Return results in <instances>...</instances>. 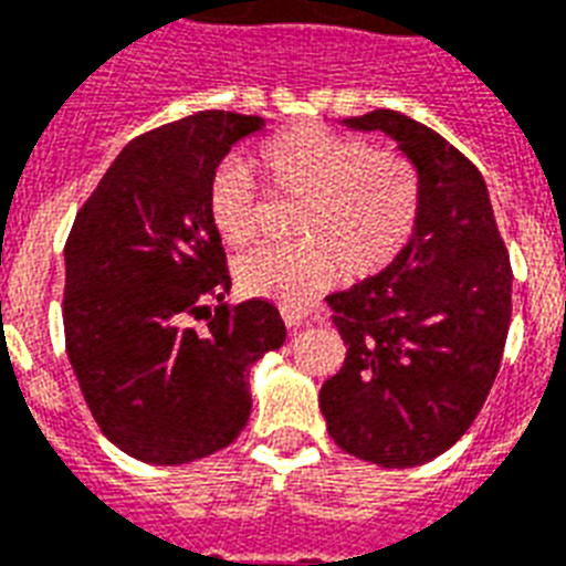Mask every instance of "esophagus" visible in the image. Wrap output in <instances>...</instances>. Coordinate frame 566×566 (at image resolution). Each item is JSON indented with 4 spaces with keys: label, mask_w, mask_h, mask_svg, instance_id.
I'll use <instances>...</instances> for the list:
<instances>
[{
    "label": "esophagus",
    "mask_w": 566,
    "mask_h": 566,
    "mask_svg": "<svg viewBox=\"0 0 566 566\" xmlns=\"http://www.w3.org/2000/svg\"><path fill=\"white\" fill-rule=\"evenodd\" d=\"M305 308H300V305H282V319H284V326L291 328V332H296V328L305 323Z\"/></svg>",
    "instance_id": "obj_1"
}]
</instances>
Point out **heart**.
Returning a JSON list of instances; mask_svg holds the SVG:
<instances>
[{
	"mask_svg": "<svg viewBox=\"0 0 566 566\" xmlns=\"http://www.w3.org/2000/svg\"><path fill=\"white\" fill-rule=\"evenodd\" d=\"M275 199H300L291 231L300 240L258 247L234 275L249 296L296 305L335 282L381 273L402 255L420 217V176L396 149L367 146L323 126H296L258 149ZM205 213L226 247H247L261 229V193L240 161L213 170Z\"/></svg>",
	"mask_w": 566,
	"mask_h": 566,
	"instance_id": "obj_1",
	"label": "heart"
}]
</instances>
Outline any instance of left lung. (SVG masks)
<instances>
[{"instance_id": "8db88e82", "label": "left lung", "mask_w": 566, "mask_h": 566, "mask_svg": "<svg viewBox=\"0 0 566 566\" xmlns=\"http://www.w3.org/2000/svg\"><path fill=\"white\" fill-rule=\"evenodd\" d=\"M385 132L420 176V217L402 255L332 293L344 367L319 387L328 434L378 467L426 464L461 440L500 373L511 261L482 172L399 111L344 119Z\"/></svg>"}]
</instances>
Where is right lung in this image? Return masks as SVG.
<instances>
[{"label":"right lung","instance_id":"add662e5","mask_svg":"<svg viewBox=\"0 0 566 566\" xmlns=\"http://www.w3.org/2000/svg\"><path fill=\"white\" fill-rule=\"evenodd\" d=\"M264 126L199 111L137 137L66 240V358L102 434L146 464H188L229 447L252 411L249 367L287 335L270 302H222L231 279L205 213L213 170ZM190 316L206 326L193 329Z\"/></svg>","mask_w":566,"mask_h":566}]
</instances>
